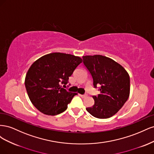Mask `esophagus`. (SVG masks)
Segmentation results:
<instances>
[{
	"label": "esophagus",
	"mask_w": 154,
	"mask_h": 154,
	"mask_svg": "<svg viewBox=\"0 0 154 154\" xmlns=\"http://www.w3.org/2000/svg\"><path fill=\"white\" fill-rule=\"evenodd\" d=\"M80 97H82V98H85V97H86L87 96V94H83V95L80 94Z\"/></svg>",
	"instance_id": "1"
}]
</instances>
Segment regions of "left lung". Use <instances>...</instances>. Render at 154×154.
<instances>
[{
    "label": "left lung",
    "instance_id": "1",
    "mask_svg": "<svg viewBox=\"0 0 154 154\" xmlns=\"http://www.w3.org/2000/svg\"><path fill=\"white\" fill-rule=\"evenodd\" d=\"M83 64L89 71L93 86L100 85V94L92 96L94 104L86 109L95 118L106 119L116 114L127 101L130 94V76L114 60L96 54L83 57Z\"/></svg>",
    "mask_w": 154,
    "mask_h": 154
}]
</instances>
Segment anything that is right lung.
I'll return each mask as SVG.
<instances>
[{
	"label": "right lung",
	"instance_id": "add662e5",
	"mask_svg": "<svg viewBox=\"0 0 154 154\" xmlns=\"http://www.w3.org/2000/svg\"><path fill=\"white\" fill-rule=\"evenodd\" d=\"M82 62L79 57L61 53H50L36 60L25 79L26 91L32 105L49 116L58 115L66 110L77 94L63 87Z\"/></svg>",
	"mask_w": 154,
	"mask_h": 154
}]
</instances>
